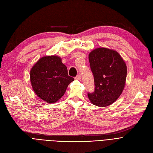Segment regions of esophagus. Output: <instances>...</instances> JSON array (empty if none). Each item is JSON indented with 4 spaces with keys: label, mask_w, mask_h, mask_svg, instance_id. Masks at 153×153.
Masks as SVG:
<instances>
[{
    "label": "esophagus",
    "mask_w": 153,
    "mask_h": 153,
    "mask_svg": "<svg viewBox=\"0 0 153 153\" xmlns=\"http://www.w3.org/2000/svg\"><path fill=\"white\" fill-rule=\"evenodd\" d=\"M75 79L76 80H79V81H80V80L81 79V75H77L76 77H75Z\"/></svg>",
    "instance_id": "obj_1"
}]
</instances>
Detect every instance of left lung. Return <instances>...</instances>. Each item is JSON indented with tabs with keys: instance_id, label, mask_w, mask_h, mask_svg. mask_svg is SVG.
<instances>
[{
	"instance_id": "8db88e82",
	"label": "left lung",
	"mask_w": 153,
	"mask_h": 153,
	"mask_svg": "<svg viewBox=\"0 0 153 153\" xmlns=\"http://www.w3.org/2000/svg\"><path fill=\"white\" fill-rule=\"evenodd\" d=\"M89 60L95 87L94 93H88V97L94 105L107 107L123 91L127 74L126 63L117 51L103 47L93 50L89 54Z\"/></svg>"
}]
</instances>
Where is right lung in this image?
I'll list each match as a JSON object with an SVG mask.
<instances>
[{
    "mask_svg": "<svg viewBox=\"0 0 153 153\" xmlns=\"http://www.w3.org/2000/svg\"><path fill=\"white\" fill-rule=\"evenodd\" d=\"M30 82L38 97L46 103H55L65 93L74 78L68 76L67 67L58 56L41 58L30 70Z\"/></svg>",
    "mask_w": 153,
    "mask_h": 153,
    "instance_id": "obj_1",
    "label": "right lung"
}]
</instances>
